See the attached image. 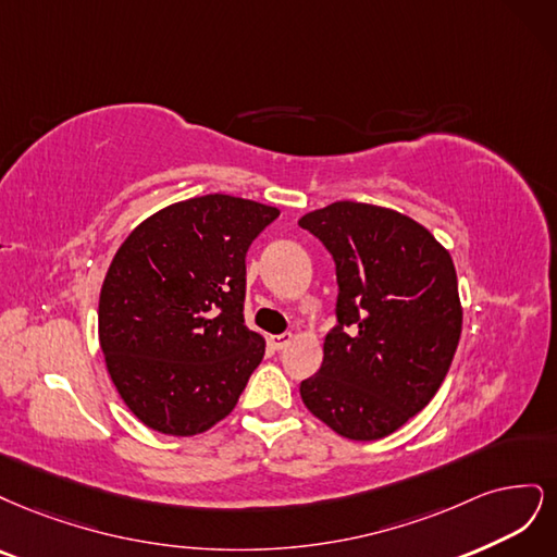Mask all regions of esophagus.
I'll use <instances>...</instances> for the list:
<instances>
[{
  "label": "esophagus",
  "instance_id": "esophagus-1",
  "mask_svg": "<svg viewBox=\"0 0 557 557\" xmlns=\"http://www.w3.org/2000/svg\"><path fill=\"white\" fill-rule=\"evenodd\" d=\"M292 339H294L292 333H280V335H273V337H271V345H273V349L280 351V349H284L286 345H289Z\"/></svg>",
  "mask_w": 557,
  "mask_h": 557
}]
</instances>
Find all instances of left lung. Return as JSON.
Returning a JSON list of instances; mask_svg holds the SVG:
<instances>
[{
    "label": "left lung",
    "mask_w": 557,
    "mask_h": 557,
    "mask_svg": "<svg viewBox=\"0 0 557 557\" xmlns=\"http://www.w3.org/2000/svg\"><path fill=\"white\" fill-rule=\"evenodd\" d=\"M298 224L329 249L337 277V324L300 398L343 437L382 440L433 400L451 368L462 326L454 261L396 210L337 201Z\"/></svg>",
    "instance_id": "obj_1"
}]
</instances>
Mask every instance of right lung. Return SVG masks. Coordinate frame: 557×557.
Here are the masks:
<instances>
[{
  "instance_id": "obj_1",
  "label": "right lung",
  "mask_w": 557,
  "mask_h": 557,
  "mask_svg": "<svg viewBox=\"0 0 557 557\" xmlns=\"http://www.w3.org/2000/svg\"><path fill=\"white\" fill-rule=\"evenodd\" d=\"M277 208L208 194L132 231L101 286L99 343L134 414L164 435L203 433L261 363L245 326V257Z\"/></svg>"
}]
</instances>
